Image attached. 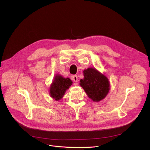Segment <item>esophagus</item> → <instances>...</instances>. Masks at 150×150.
Instances as JSON below:
<instances>
[{"instance_id": "1", "label": "esophagus", "mask_w": 150, "mask_h": 150, "mask_svg": "<svg viewBox=\"0 0 150 150\" xmlns=\"http://www.w3.org/2000/svg\"><path fill=\"white\" fill-rule=\"evenodd\" d=\"M72 79H73V80H74V81H75V82H77L78 81V76H77V75H74L73 76H72Z\"/></svg>"}]
</instances>
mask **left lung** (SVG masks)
<instances>
[{
	"label": "left lung",
	"instance_id": "1",
	"mask_svg": "<svg viewBox=\"0 0 150 150\" xmlns=\"http://www.w3.org/2000/svg\"><path fill=\"white\" fill-rule=\"evenodd\" d=\"M84 78L81 79L80 85L88 97L93 101H99L105 98L109 90L108 78L93 68L83 71Z\"/></svg>",
	"mask_w": 150,
	"mask_h": 150
}]
</instances>
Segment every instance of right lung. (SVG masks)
I'll list each match as a JSON object with an SVG mask.
<instances>
[{
	"label": "right lung",
	"mask_w": 150,
	"mask_h": 150,
	"mask_svg": "<svg viewBox=\"0 0 150 150\" xmlns=\"http://www.w3.org/2000/svg\"><path fill=\"white\" fill-rule=\"evenodd\" d=\"M72 84V81L69 78H65L57 75L54 77L50 86V96L56 100H59L64 95L66 90L69 88Z\"/></svg>",
	"instance_id": "1"
}]
</instances>
